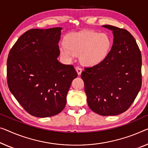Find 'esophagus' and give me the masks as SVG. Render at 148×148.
Listing matches in <instances>:
<instances>
[{"label": "esophagus", "instance_id": "1", "mask_svg": "<svg viewBox=\"0 0 148 148\" xmlns=\"http://www.w3.org/2000/svg\"><path fill=\"white\" fill-rule=\"evenodd\" d=\"M76 70L77 73H78V74L79 75V76H80V75L81 74V73H82V70L80 67H76Z\"/></svg>", "mask_w": 148, "mask_h": 148}]
</instances>
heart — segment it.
<instances>
[{
    "label": "heart",
    "instance_id": "b5f03b06",
    "mask_svg": "<svg viewBox=\"0 0 148 148\" xmlns=\"http://www.w3.org/2000/svg\"><path fill=\"white\" fill-rule=\"evenodd\" d=\"M110 47L111 40L107 34L85 30L68 35L65 44L60 45V51L66 60H72L76 55H80L82 64L93 66L104 60Z\"/></svg>",
    "mask_w": 148,
    "mask_h": 148
}]
</instances>
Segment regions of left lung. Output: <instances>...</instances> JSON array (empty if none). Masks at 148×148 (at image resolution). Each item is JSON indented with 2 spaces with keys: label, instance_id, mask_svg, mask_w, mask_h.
<instances>
[{
  "label": "left lung",
  "instance_id": "left-lung-1",
  "mask_svg": "<svg viewBox=\"0 0 148 148\" xmlns=\"http://www.w3.org/2000/svg\"><path fill=\"white\" fill-rule=\"evenodd\" d=\"M113 45L98 64L86 68L84 82L88 106L99 115L122 114L134 102L142 86V55L134 36L127 30L111 25Z\"/></svg>",
  "mask_w": 148,
  "mask_h": 148
}]
</instances>
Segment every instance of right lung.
<instances>
[{"label":"right lung","instance_id":"add662e5","mask_svg":"<svg viewBox=\"0 0 148 148\" xmlns=\"http://www.w3.org/2000/svg\"><path fill=\"white\" fill-rule=\"evenodd\" d=\"M62 28L31 29L21 36L7 60L8 86L30 115L46 118L64 108L72 80V65L61 64L58 42Z\"/></svg>","mask_w":148,"mask_h":148}]
</instances>
